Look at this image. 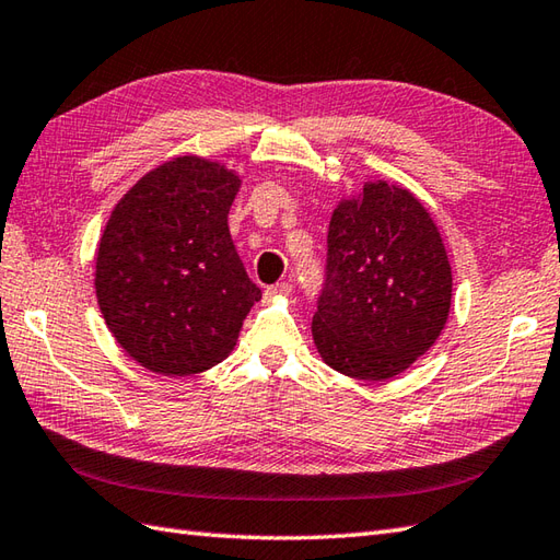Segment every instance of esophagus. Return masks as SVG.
<instances>
[{"label":"esophagus","mask_w":560,"mask_h":560,"mask_svg":"<svg viewBox=\"0 0 560 560\" xmlns=\"http://www.w3.org/2000/svg\"><path fill=\"white\" fill-rule=\"evenodd\" d=\"M290 292H292L290 282H278V284H270V288H266V296H288Z\"/></svg>","instance_id":"34e87169"}]
</instances>
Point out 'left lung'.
Returning <instances> with one entry per match:
<instances>
[{"mask_svg": "<svg viewBox=\"0 0 560 560\" xmlns=\"http://www.w3.org/2000/svg\"><path fill=\"white\" fill-rule=\"evenodd\" d=\"M453 272L429 210L405 186L366 182L332 210L312 332L330 369L388 381L439 340Z\"/></svg>", "mask_w": 560, "mask_h": 560, "instance_id": "8db88e82", "label": "left lung"}]
</instances>
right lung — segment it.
Instances as JSON below:
<instances>
[{
  "instance_id": "1",
  "label": "right lung",
  "mask_w": 560,
  "mask_h": 560,
  "mask_svg": "<svg viewBox=\"0 0 560 560\" xmlns=\"http://www.w3.org/2000/svg\"><path fill=\"white\" fill-rule=\"evenodd\" d=\"M240 175L179 155L148 172L112 210L95 256V296L119 347L163 376L220 364L260 300L232 244Z\"/></svg>"
}]
</instances>
